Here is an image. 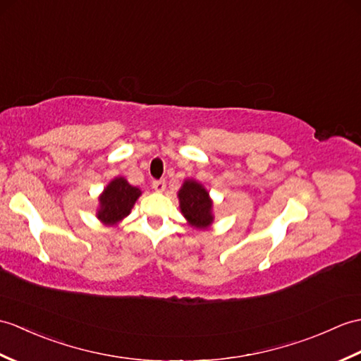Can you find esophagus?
<instances>
[{
  "label": "esophagus",
  "instance_id": "esophagus-1",
  "mask_svg": "<svg viewBox=\"0 0 361 361\" xmlns=\"http://www.w3.org/2000/svg\"><path fill=\"white\" fill-rule=\"evenodd\" d=\"M152 188L157 192H163L166 189V180H154L152 181Z\"/></svg>",
  "mask_w": 361,
  "mask_h": 361
}]
</instances>
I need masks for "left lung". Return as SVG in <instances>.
<instances>
[{"instance_id":"8db88e82","label":"left lung","mask_w":361,"mask_h":361,"mask_svg":"<svg viewBox=\"0 0 361 361\" xmlns=\"http://www.w3.org/2000/svg\"><path fill=\"white\" fill-rule=\"evenodd\" d=\"M183 215L195 228H207L212 223V201L206 189L194 180H188L178 192Z\"/></svg>"}]
</instances>
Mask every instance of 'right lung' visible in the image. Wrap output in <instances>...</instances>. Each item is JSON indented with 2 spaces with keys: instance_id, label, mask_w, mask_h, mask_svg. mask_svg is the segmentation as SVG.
Instances as JSON below:
<instances>
[{
  "instance_id": "1",
  "label": "right lung",
  "mask_w": 361,
  "mask_h": 361,
  "mask_svg": "<svg viewBox=\"0 0 361 361\" xmlns=\"http://www.w3.org/2000/svg\"><path fill=\"white\" fill-rule=\"evenodd\" d=\"M140 194L141 190L130 186L124 178H115L99 197L98 219L109 224L123 220L129 215Z\"/></svg>"
}]
</instances>
